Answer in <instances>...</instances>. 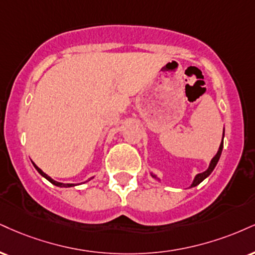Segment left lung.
<instances>
[{
  "label": "left lung",
  "mask_w": 255,
  "mask_h": 255,
  "mask_svg": "<svg viewBox=\"0 0 255 255\" xmlns=\"http://www.w3.org/2000/svg\"><path fill=\"white\" fill-rule=\"evenodd\" d=\"M223 136H225V131H223ZM222 148H223V139H222V142H221V145H220L219 152H217V154L215 155V157L211 159L210 165H209V167H208V170L204 171V172H202V173H198L197 176L195 177L194 183L191 184V188H194V186L198 185V184L201 183V182H203L205 178H207L211 172H213V170H214V168H215L217 161H219V159H220V157H221V153H222ZM152 176H153V174H152ZM153 177H155V176H153Z\"/></svg>",
  "instance_id": "obj_1"
}]
</instances>
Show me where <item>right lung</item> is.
<instances>
[{
	"label": "right lung",
	"instance_id": "right-lung-1",
	"mask_svg": "<svg viewBox=\"0 0 255 255\" xmlns=\"http://www.w3.org/2000/svg\"><path fill=\"white\" fill-rule=\"evenodd\" d=\"M33 165H34V167L36 168V171H38V172H39L40 174H41V176H42V177H45V178H46V179H47V180H48V182H51L52 184H54V185H57V186H61V188H70V186H75V184H63V183L56 182V180H53V179H52V178H51V177H48V176H47V174H46V173H44V172H42V171H41V170H40V168H39L38 166H36V165L34 164V162H33ZM89 180H90V179H89Z\"/></svg>",
	"mask_w": 255,
	"mask_h": 255
}]
</instances>
